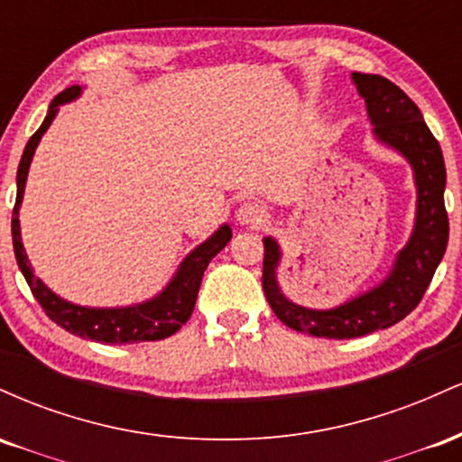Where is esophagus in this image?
<instances>
[{"mask_svg":"<svg viewBox=\"0 0 462 462\" xmlns=\"http://www.w3.org/2000/svg\"><path fill=\"white\" fill-rule=\"evenodd\" d=\"M236 219L241 226L261 227L264 221H267V210H264L261 204H256V201H252V204H245L238 208Z\"/></svg>","mask_w":462,"mask_h":462,"instance_id":"34e87169","label":"esophagus"}]
</instances>
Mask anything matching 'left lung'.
I'll return each instance as SVG.
<instances>
[{
	"label": "left lung",
	"instance_id": "obj_1",
	"mask_svg": "<svg viewBox=\"0 0 462 462\" xmlns=\"http://www.w3.org/2000/svg\"><path fill=\"white\" fill-rule=\"evenodd\" d=\"M358 93L365 97L374 132L380 141L404 153L412 164L417 182V219L408 245L397 254L393 272L369 293L332 310H309L282 295L275 267L278 243L264 238L263 291L269 306L284 326L301 334L326 338H356L395 326L411 315L432 282L449 238L445 210V162L439 141L428 130L421 110L391 79L374 73H352Z\"/></svg>",
	"mask_w": 462,
	"mask_h": 462
}]
</instances>
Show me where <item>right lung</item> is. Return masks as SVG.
Instances as JSON below:
<instances>
[{
  "mask_svg": "<svg viewBox=\"0 0 462 462\" xmlns=\"http://www.w3.org/2000/svg\"><path fill=\"white\" fill-rule=\"evenodd\" d=\"M79 95V87H69L62 93H58L54 102L50 104V113H47L43 125L30 136L28 145H25L23 156H21L17 169V201L13 208V247L14 256L21 273L25 275V282L30 284L32 295L45 310V315L51 321L65 328L67 332L76 334V337L91 338V341L110 343V346H121V343H139V341H158V338H167L176 334L184 323L189 321L190 312L195 309V300H198V291L201 284V275H204L208 263L213 261L217 254L227 245L232 238L230 226H221L213 236L184 258L180 264L176 278L169 282L167 289L162 291L158 298H153L145 304L128 306V309H84V306L69 304L60 300L58 295L51 293L47 286L32 273L30 261L25 256L23 243H21L19 230V206L23 199L25 180H28V169L34 156L36 145H39L41 136L50 128L58 113V106L71 102Z\"/></svg>",
  "mask_w": 462,
  "mask_h": 462,
  "instance_id": "right-lung-1",
  "label": "right lung"
}]
</instances>
